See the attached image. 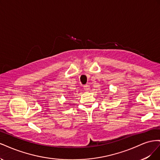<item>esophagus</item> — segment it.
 Returning a JSON list of instances; mask_svg holds the SVG:
<instances>
[{
    "instance_id": "esophagus-1",
    "label": "esophagus",
    "mask_w": 160,
    "mask_h": 160,
    "mask_svg": "<svg viewBox=\"0 0 160 160\" xmlns=\"http://www.w3.org/2000/svg\"><path fill=\"white\" fill-rule=\"evenodd\" d=\"M83 89H84V90H85V91H89V90L90 89V87H89V85L86 84V85H85L83 86Z\"/></svg>"
}]
</instances>
